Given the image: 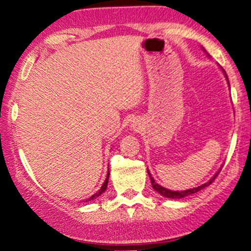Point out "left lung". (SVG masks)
Returning a JSON list of instances; mask_svg holds the SVG:
<instances>
[{
    "mask_svg": "<svg viewBox=\"0 0 251 251\" xmlns=\"http://www.w3.org/2000/svg\"><path fill=\"white\" fill-rule=\"evenodd\" d=\"M223 71H224V70H223ZM224 73H225V71H224ZM225 75H226V73H225ZM226 77H227V75H226ZM227 80H228V78H227ZM220 171H222V168H220L219 171L217 172V174H216V175H215L214 177H212L209 181L206 182V184H203V185H201V186H198V187H195V188H192V189L184 190V192H173V190H169V189H167V188H164L163 186H160V185L157 184V182H155L154 178L151 177L150 172H148V175H150V177H151V181L152 188H154L157 193H159V194L161 195V196H164V197H166V198L178 199V198L187 197V196H189V195H192V194H196L197 192H199V190H201V189L205 188V187L209 186V185L211 184V182L215 180V178L217 177V175H218Z\"/></svg>",
    "mask_w": 251,
    "mask_h": 251,
    "instance_id": "left-lung-1",
    "label": "left lung"
}]
</instances>
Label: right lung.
<instances>
[{
	"label": "right lung",
	"instance_id": "right-lung-1",
	"mask_svg": "<svg viewBox=\"0 0 251 251\" xmlns=\"http://www.w3.org/2000/svg\"><path fill=\"white\" fill-rule=\"evenodd\" d=\"M108 178H109V172L107 173V177H106V179H105V181H104L103 186L100 187V189L99 190V192H97V193H95L94 195H93V196H91V198L88 199V201H94L95 198H97V197H99V196H100V195L105 192L106 188H107V184H108Z\"/></svg>",
	"mask_w": 251,
	"mask_h": 251
}]
</instances>
